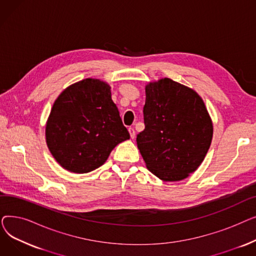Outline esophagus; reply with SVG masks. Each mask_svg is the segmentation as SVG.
<instances>
[{"mask_svg":"<svg viewBox=\"0 0 256 256\" xmlns=\"http://www.w3.org/2000/svg\"><path fill=\"white\" fill-rule=\"evenodd\" d=\"M128 132H130V136L132 139H134V138L136 137V132H135V130H134L132 128H128Z\"/></svg>","mask_w":256,"mask_h":256,"instance_id":"obj_1","label":"esophagus"}]
</instances>
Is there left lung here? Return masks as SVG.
I'll list each match as a JSON object with an SVG mask.
<instances>
[{
  "label": "left lung",
  "instance_id": "8db88e82",
  "mask_svg": "<svg viewBox=\"0 0 256 256\" xmlns=\"http://www.w3.org/2000/svg\"><path fill=\"white\" fill-rule=\"evenodd\" d=\"M145 128L137 145L146 168L164 182L186 178L204 162L212 139V121L192 88L169 78L145 86Z\"/></svg>",
  "mask_w": 256,
  "mask_h": 256
}]
</instances>
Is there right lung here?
I'll list each match as a JSON object with an SVG mask.
<instances>
[{
	"mask_svg": "<svg viewBox=\"0 0 256 256\" xmlns=\"http://www.w3.org/2000/svg\"><path fill=\"white\" fill-rule=\"evenodd\" d=\"M128 139L111 87L100 78H84L65 88L46 124L52 156L62 168L78 174L100 167L114 147Z\"/></svg>",
	"mask_w": 256,
	"mask_h": 256,
	"instance_id": "obj_1",
	"label": "right lung"
}]
</instances>
